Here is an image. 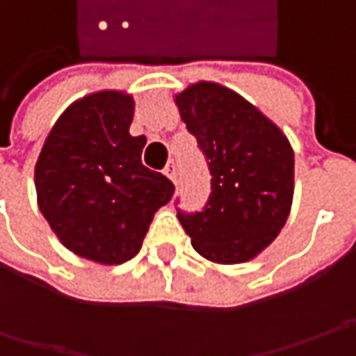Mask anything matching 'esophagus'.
Returning <instances> with one entry per match:
<instances>
[{
  "label": "esophagus",
  "mask_w": 356,
  "mask_h": 356,
  "mask_svg": "<svg viewBox=\"0 0 356 356\" xmlns=\"http://www.w3.org/2000/svg\"><path fill=\"white\" fill-rule=\"evenodd\" d=\"M164 174L170 178L174 184H178V168H176V162H174V160H172V162H168V166L164 168Z\"/></svg>",
  "instance_id": "1"
}]
</instances>
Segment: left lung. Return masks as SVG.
Instances as JSON below:
<instances>
[{
  "label": "left lung",
  "mask_w": 356,
  "mask_h": 356,
  "mask_svg": "<svg viewBox=\"0 0 356 356\" xmlns=\"http://www.w3.org/2000/svg\"><path fill=\"white\" fill-rule=\"evenodd\" d=\"M176 104L212 174L204 210H178V220L202 257L227 266L250 261L287 222L293 148L261 111L218 83L190 85Z\"/></svg>",
  "instance_id": "obj_1"
}]
</instances>
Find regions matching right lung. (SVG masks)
Instances as JSON below:
<instances>
[{"mask_svg": "<svg viewBox=\"0 0 356 356\" xmlns=\"http://www.w3.org/2000/svg\"><path fill=\"white\" fill-rule=\"evenodd\" d=\"M134 101L99 90L71 104L51 129L35 164L37 204L61 243L104 266L140 252L174 184L140 160L146 138L129 132Z\"/></svg>", "mask_w": 356, "mask_h": 356, "instance_id": "obj_1", "label": "right lung"}]
</instances>
